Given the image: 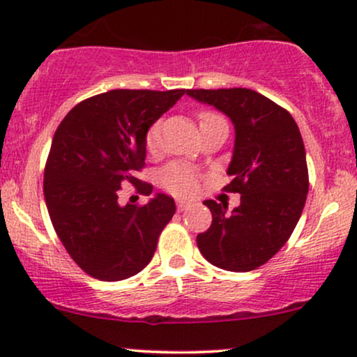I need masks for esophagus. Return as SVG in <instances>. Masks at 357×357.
Wrapping results in <instances>:
<instances>
[{
	"label": "esophagus",
	"mask_w": 357,
	"mask_h": 357,
	"mask_svg": "<svg viewBox=\"0 0 357 357\" xmlns=\"http://www.w3.org/2000/svg\"><path fill=\"white\" fill-rule=\"evenodd\" d=\"M191 206H192V203H190V202H178V211H186V210H190Z\"/></svg>",
	"instance_id": "34e87169"
}]
</instances>
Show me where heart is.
Instances as JSON below:
<instances>
[{
	"mask_svg": "<svg viewBox=\"0 0 357 357\" xmlns=\"http://www.w3.org/2000/svg\"><path fill=\"white\" fill-rule=\"evenodd\" d=\"M223 121L215 112H202L199 114V126L211 124V122ZM161 144V126L155 122L147 129L146 132V149L149 153H155ZM159 181L167 191L174 192L178 196H191L195 195L199 186V174L191 167L184 165H169L159 173Z\"/></svg>",
	"mask_w": 357,
	"mask_h": 357,
	"instance_id": "b5f03b06",
	"label": "heart"
}]
</instances>
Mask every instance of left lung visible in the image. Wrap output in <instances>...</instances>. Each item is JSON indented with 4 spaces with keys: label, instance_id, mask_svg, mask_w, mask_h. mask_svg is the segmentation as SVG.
<instances>
[{
    "label": "left lung",
    "instance_id": "left-lung-1",
    "mask_svg": "<svg viewBox=\"0 0 357 357\" xmlns=\"http://www.w3.org/2000/svg\"><path fill=\"white\" fill-rule=\"evenodd\" d=\"M186 96L223 112L235 127L227 190L240 204L213 199L211 227L196 236L202 255L215 267L248 272L268 261L290 238L304 210L309 174L305 147L294 117L250 89L186 90Z\"/></svg>",
    "mask_w": 357,
    "mask_h": 357
}]
</instances>
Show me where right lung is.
Returning <instances> with one entry per match:
<instances>
[{
  "label": "right lung",
  "mask_w": 357,
  "mask_h": 357,
  "mask_svg": "<svg viewBox=\"0 0 357 357\" xmlns=\"http://www.w3.org/2000/svg\"><path fill=\"white\" fill-rule=\"evenodd\" d=\"M186 93L184 89L110 90L80 102L60 122L45 167V203L56 235L89 275L117 282L153 260L158 238L176 211L155 192L144 206L119 204L121 184L141 183L146 132ZM139 191L153 192L142 183Z\"/></svg>",
  "instance_id": "obj_1"
}]
</instances>
